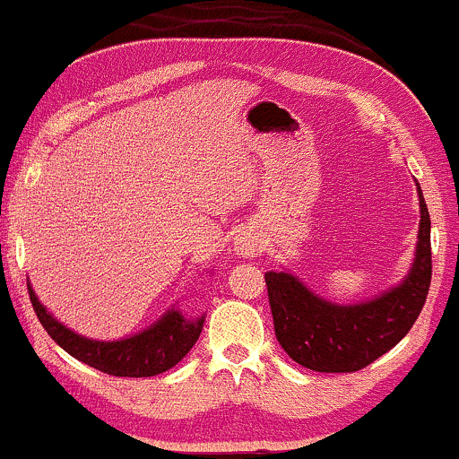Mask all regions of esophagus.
I'll return each instance as SVG.
<instances>
[{"label":"esophagus","instance_id":"34e87169","mask_svg":"<svg viewBox=\"0 0 459 459\" xmlns=\"http://www.w3.org/2000/svg\"><path fill=\"white\" fill-rule=\"evenodd\" d=\"M234 249L238 251L240 255H247V258H255V255L263 251V245H260V238L254 234V231H243V234L236 236Z\"/></svg>","mask_w":459,"mask_h":459}]
</instances>
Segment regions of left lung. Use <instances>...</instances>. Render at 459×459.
<instances>
[{
    "label": "left lung",
    "mask_w": 459,
    "mask_h": 459,
    "mask_svg": "<svg viewBox=\"0 0 459 459\" xmlns=\"http://www.w3.org/2000/svg\"><path fill=\"white\" fill-rule=\"evenodd\" d=\"M418 199L420 230L411 273L369 302L339 307L310 293L290 273H264L275 337L295 363L315 372H357L409 333L431 284V219L420 186Z\"/></svg>",
    "instance_id": "obj_1"
}]
</instances>
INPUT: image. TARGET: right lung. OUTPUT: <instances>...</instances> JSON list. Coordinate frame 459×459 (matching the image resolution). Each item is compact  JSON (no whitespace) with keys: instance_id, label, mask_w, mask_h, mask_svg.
<instances>
[{"instance_id":"add662e5","label":"right lung","mask_w":459,"mask_h":459,"mask_svg":"<svg viewBox=\"0 0 459 459\" xmlns=\"http://www.w3.org/2000/svg\"><path fill=\"white\" fill-rule=\"evenodd\" d=\"M28 293H30V302L39 322L43 324L54 342L74 359L100 369V372L111 374V377L142 378L166 372L190 352L205 322V317L186 319L179 310H169L160 322L135 337L120 339V342H93V339L81 337L58 324L41 307L30 284H28Z\"/></svg>"}]
</instances>
